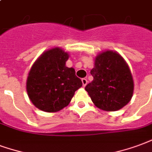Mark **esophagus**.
I'll return each instance as SVG.
<instances>
[{
  "mask_svg": "<svg viewBox=\"0 0 152 152\" xmlns=\"http://www.w3.org/2000/svg\"><path fill=\"white\" fill-rule=\"evenodd\" d=\"M82 83H83V87H85V86L87 84V83H88V81H87V79L86 78V77H84V78H82Z\"/></svg>",
  "mask_w": 152,
  "mask_h": 152,
  "instance_id": "obj_1",
  "label": "esophagus"
}]
</instances>
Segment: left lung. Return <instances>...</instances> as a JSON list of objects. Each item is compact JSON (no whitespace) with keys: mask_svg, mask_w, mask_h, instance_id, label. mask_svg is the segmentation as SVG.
Masks as SVG:
<instances>
[{"mask_svg":"<svg viewBox=\"0 0 152 152\" xmlns=\"http://www.w3.org/2000/svg\"><path fill=\"white\" fill-rule=\"evenodd\" d=\"M93 81L85 90L96 107L105 111H117L131 99L134 81L129 66L116 52L106 51L96 56L91 70Z\"/></svg>","mask_w":152,"mask_h":152,"instance_id":"obj_1","label":"left lung"}]
</instances>
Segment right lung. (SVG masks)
I'll return each instance as SVG.
<instances>
[{"instance_id": "add662e5", "label": "right lung", "mask_w": 152, "mask_h": 152, "mask_svg": "<svg viewBox=\"0 0 152 152\" xmlns=\"http://www.w3.org/2000/svg\"><path fill=\"white\" fill-rule=\"evenodd\" d=\"M68 58V53L55 48L43 53L32 65L26 91L33 104L42 111H60L83 86L75 69L65 66Z\"/></svg>"}]
</instances>
